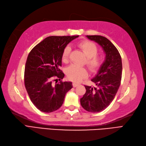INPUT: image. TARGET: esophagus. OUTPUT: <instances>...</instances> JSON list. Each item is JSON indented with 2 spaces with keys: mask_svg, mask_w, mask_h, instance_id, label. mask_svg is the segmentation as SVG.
<instances>
[{
  "mask_svg": "<svg viewBox=\"0 0 146 146\" xmlns=\"http://www.w3.org/2000/svg\"><path fill=\"white\" fill-rule=\"evenodd\" d=\"M78 85H79L78 83H76V82H73V83H72V86H73L74 88L77 87V86H78Z\"/></svg>",
  "mask_w": 146,
  "mask_h": 146,
  "instance_id": "34e87169",
  "label": "esophagus"
}]
</instances>
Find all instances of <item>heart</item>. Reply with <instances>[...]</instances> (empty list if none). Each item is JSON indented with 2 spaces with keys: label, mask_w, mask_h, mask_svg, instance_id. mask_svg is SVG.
Segmentation results:
<instances>
[{
  "label": "heart",
  "mask_w": 146,
  "mask_h": 146,
  "mask_svg": "<svg viewBox=\"0 0 146 146\" xmlns=\"http://www.w3.org/2000/svg\"><path fill=\"white\" fill-rule=\"evenodd\" d=\"M79 48L82 50L87 56V64L89 69L92 72H96L100 69L103 63V58L102 55L97 54L98 48L96 44L90 41L85 40L77 44ZM70 48L67 46L64 50L62 53V62L67 63L69 62ZM67 77L70 81L74 82H80L88 76V71L86 68L77 66L76 65H71L66 70Z\"/></svg>",
  "instance_id": "b5f03b06"
}]
</instances>
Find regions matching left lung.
<instances>
[{
	"label": "left lung",
	"instance_id": "1",
	"mask_svg": "<svg viewBox=\"0 0 146 146\" xmlns=\"http://www.w3.org/2000/svg\"><path fill=\"white\" fill-rule=\"evenodd\" d=\"M86 36L99 44L106 54L105 61L91 79L98 88L85 86L86 93L80 100L86 111L98 113L106 108L113 100L121 83L122 63L120 53L108 39L100 35Z\"/></svg>",
	"mask_w": 146,
	"mask_h": 146
}]
</instances>
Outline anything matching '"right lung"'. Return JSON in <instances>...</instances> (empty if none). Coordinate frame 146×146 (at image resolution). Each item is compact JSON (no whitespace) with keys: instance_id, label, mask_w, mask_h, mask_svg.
<instances>
[{"instance_id":"right-lung-1","label":"right lung","mask_w":146,"mask_h":146,"mask_svg":"<svg viewBox=\"0 0 146 146\" xmlns=\"http://www.w3.org/2000/svg\"><path fill=\"white\" fill-rule=\"evenodd\" d=\"M78 36H48L29 53L25 65V85L32 103L41 111L50 113L60 108L65 94L72 88L71 82L61 81L65 75L59 67L62 66L64 48ZM58 80L61 81L52 84L53 81Z\"/></svg>"}]
</instances>
